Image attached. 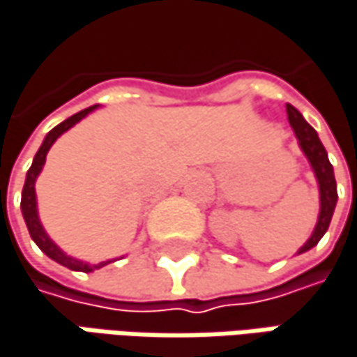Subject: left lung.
<instances>
[{"label": "left lung", "mask_w": 357, "mask_h": 357, "mask_svg": "<svg viewBox=\"0 0 357 357\" xmlns=\"http://www.w3.org/2000/svg\"><path fill=\"white\" fill-rule=\"evenodd\" d=\"M287 115H289V123H291L295 135L299 139V145H301L303 153L307 155L313 172H315V178L319 181V196H321L319 220H317V226H315L311 238L299 248V255H301V252H307L309 248H313L327 232L331 216H333V210H335V204H337V183H335L333 167L329 163L327 151H325L324 143L319 141V137L315 133V129L305 121L303 115L293 105H287Z\"/></svg>", "instance_id": "obj_1"}]
</instances>
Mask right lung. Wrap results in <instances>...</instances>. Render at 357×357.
Returning <instances> with one entry per match:
<instances>
[{
  "label": "right lung",
  "mask_w": 357,
  "mask_h": 357,
  "mask_svg": "<svg viewBox=\"0 0 357 357\" xmlns=\"http://www.w3.org/2000/svg\"><path fill=\"white\" fill-rule=\"evenodd\" d=\"M95 109L96 105H93V107L84 109V111H80V113H76V115L68 116L66 121H62L60 125H56L52 131L46 135L42 147L38 149V153H36V158H33L32 167L28 169L26 183H24V190H22V214H24V220H26V226H28V230H30L32 241L36 242V244L40 246V250H42L44 255H48L52 261H56L58 264H62V266H68L70 271H82V273H91V271H95V268H100V266L109 264L111 261L98 262V264H86V262L76 261L73 257H66V255L48 238V234L44 232V228H42V224H40L38 208H36V188H33V185H36V178H38L40 172H42V165H44V161H46V153L50 151L54 141L62 135L64 131H68L73 125H76L82 116H86L91 111H95Z\"/></svg>",
  "instance_id": "1"
}]
</instances>
